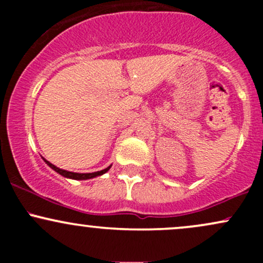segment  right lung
<instances>
[{"mask_svg": "<svg viewBox=\"0 0 263 263\" xmlns=\"http://www.w3.org/2000/svg\"><path fill=\"white\" fill-rule=\"evenodd\" d=\"M43 159H44V158H43ZM44 162L47 163V164L49 165V167L52 168L53 171H55L57 173H59L60 176H63V177H65V178H69V179H75V180H86V179H91V178L102 176V174L106 173V172L111 168V165H110V167L105 168V170L98 171V172H93V173H74V172H69V171L60 170V168L55 167V165L52 164V163H50V162H48L47 159H44Z\"/></svg>", "mask_w": 263, "mask_h": 263, "instance_id": "add662e5", "label": "right lung"}]
</instances>
